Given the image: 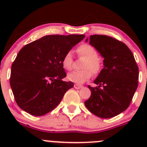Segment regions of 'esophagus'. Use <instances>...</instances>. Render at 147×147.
I'll return each mask as SVG.
<instances>
[{"label":"esophagus","mask_w":147,"mask_h":147,"mask_svg":"<svg viewBox=\"0 0 147 147\" xmlns=\"http://www.w3.org/2000/svg\"><path fill=\"white\" fill-rule=\"evenodd\" d=\"M74 87H75V89H77V90H79V89L82 88V86L80 85V84H74Z\"/></svg>","instance_id":"esophagus-1"}]
</instances>
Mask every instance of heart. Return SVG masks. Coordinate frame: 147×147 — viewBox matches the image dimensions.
Wrapping results in <instances>:
<instances>
[{
    "label": "heart",
    "mask_w": 147,
    "mask_h": 147,
    "mask_svg": "<svg viewBox=\"0 0 147 147\" xmlns=\"http://www.w3.org/2000/svg\"><path fill=\"white\" fill-rule=\"evenodd\" d=\"M81 57L86 59L83 65L82 70H75L67 75V80L77 84H82L90 79L94 74H98L102 69V61L98 57L97 50L90 44H82L77 50ZM62 65L66 70H70L72 66V56L71 52H68L62 60ZM93 72H92L91 71Z\"/></svg>",
    "instance_id": "1"
}]
</instances>
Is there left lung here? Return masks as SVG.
Returning a JSON list of instances; mask_svg holds the SVG:
<instances>
[{"label": "left lung", "instance_id": "8db88e82", "mask_svg": "<svg viewBox=\"0 0 147 147\" xmlns=\"http://www.w3.org/2000/svg\"><path fill=\"white\" fill-rule=\"evenodd\" d=\"M87 41L104 58V67L94 81L98 86H88L91 96L84 105L99 117H113L129 106L138 87L139 68L124 42L103 35H91Z\"/></svg>", "mask_w": 147, "mask_h": 147}]
</instances>
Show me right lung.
I'll return each instance as SVG.
<instances>
[{
    "label": "right lung",
    "instance_id": "obj_1",
    "mask_svg": "<svg viewBox=\"0 0 147 147\" xmlns=\"http://www.w3.org/2000/svg\"><path fill=\"white\" fill-rule=\"evenodd\" d=\"M84 35H45L25 45L11 67L10 84L20 109L42 116L60 104L65 93L72 88L62 60L84 38Z\"/></svg>",
    "mask_w": 147,
    "mask_h": 147
}]
</instances>
